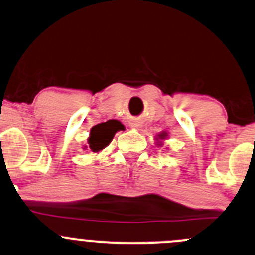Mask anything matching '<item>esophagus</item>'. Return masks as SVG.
<instances>
[{"instance_id": "34e87169", "label": "esophagus", "mask_w": 255, "mask_h": 255, "mask_svg": "<svg viewBox=\"0 0 255 255\" xmlns=\"http://www.w3.org/2000/svg\"><path fill=\"white\" fill-rule=\"evenodd\" d=\"M141 123L140 122H138V121H134V122H132L130 123V127L132 128H135V129H139V128H141Z\"/></svg>"}]
</instances>
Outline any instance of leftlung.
<instances>
[{"label":"left lung","mask_w":255,"mask_h":255,"mask_svg":"<svg viewBox=\"0 0 255 255\" xmlns=\"http://www.w3.org/2000/svg\"><path fill=\"white\" fill-rule=\"evenodd\" d=\"M166 136H167V133H161V134H159V139H165ZM161 145V144H160Z\"/></svg>","instance_id":"obj_1"}]
</instances>
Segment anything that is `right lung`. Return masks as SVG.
Masks as SVG:
<instances>
[{
    "label": "right lung",
    "instance_id": "right-lung-1",
    "mask_svg": "<svg viewBox=\"0 0 255 255\" xmlns=\"http://www.w3.org/2000/svg\"><path fill=\"white\" fill-rule=\"evenodd\" d=\"M122 129L123 125H121V122L116 120H110L107 122L94 126L92 130H90V136L88 138L89 149L93 152L101 151L111 143L115 134ZM85 148H88V146H85Z\"/></svg>",
    "mask_w": 255,
    "mask_h": 255
}]
</instances>
